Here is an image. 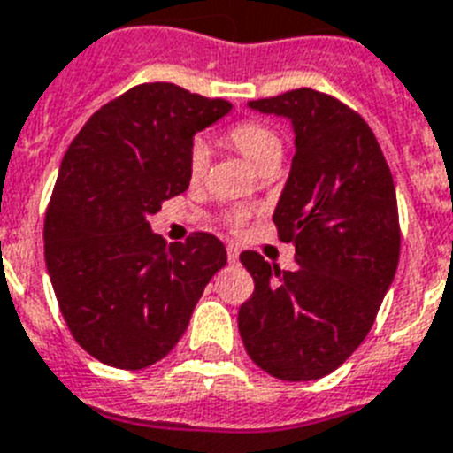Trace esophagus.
<instances>
[{
    "instance_id": "34e87169",
    "label": "esophagus",
    "mask_w": 453,
    "mask_h": 453,
    "mask_svg": "<svg viewBox=\"0 0 453 453\" xmlns=\"http://www.w3.org/2000/svg\"><path fill=\"white\" fill-rule=\"evenodd\" d=\"M227 259H230L232 265L239 259V246L237 243H227Z\"/></svg>"
}]
</instances>
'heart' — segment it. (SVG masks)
<instances>
[{
  "label": "heart",
  "instance_id": "obj_1",
  "mask_svg": "<svg viewBox=\"0 0 453 453\" xmlns=\"http://www.w3.org/2000/svg\"><path fill=\"white\" fill-rule=\"evenodd\" d=\"M226 141L259 171L278 164L282 157V139L278 136V132L259 120H242V123L232 125L226 132ZM207 166H210L207 143L203 139H196L188 150V178L200 182L207 173ZM227 219H230V226H242L246 219V210H232Z\"/></svg>",
  "mask_w": 453,
  "mask_h": 453
}]
</instances>
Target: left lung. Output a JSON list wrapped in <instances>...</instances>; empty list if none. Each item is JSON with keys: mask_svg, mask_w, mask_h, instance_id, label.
<instances>
[{"mask_svg": "<svg viewBox=\"0 0 453 453\" xmlns=\"http://www.w3.org/2000/svg\"><path fill=\"white\" fill-rule=\"evenodd\" d=\"M292 120V171L275 207L296 269L239 255L255 292L239 308L250 360L280 380L335 372L372 330L399 265L401 227L390 166L365 118L321 90L249 102Z\"/></svg>", "mask_w": 453, "mask_h": 453, "instance_id": "8db88e82", "label": "left lung"}]
</instances>
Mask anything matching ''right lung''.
Here are the masks:
<instances>
[{
	"instance_id": "obj_1",
	"label": "right lung",
	"mask_w": 453,
	"mask_h": 453,
	"mask_svg": "<svg viewBox=\"0 0 453 453\" xmlns=\"http://www.w3.org/2000/svg\"><path fill=\"white\" fill-rule=\"evenodd\" d=\"M232 104L166 81L129 88L88 118L45 211V265L63 319L100 363L143 369L173 351L227 262L210 232L171 243L150 230L188 187L194 134Z\"/></svg>"
}]
</instances>
